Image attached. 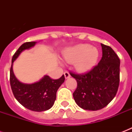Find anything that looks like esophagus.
Here are the masks:
<instances>
[{
	"label": "esophagus",
	"mask_w": 132,
	"mask_h": 132,
	"mask_svg": "<svg viewBox=\"0 0 132 132\" xmlns=\"http://www.w3.org/2000/svg\"><path fill=\"white\" fill-rule=\"evenodd\" d=\"M64 76H65V78L66 79H68V78H69V77H70V74H69V72H67V71H66V72H64Z\"/></svg>",
	"instance_id": "34e87169"
}]
</instances>
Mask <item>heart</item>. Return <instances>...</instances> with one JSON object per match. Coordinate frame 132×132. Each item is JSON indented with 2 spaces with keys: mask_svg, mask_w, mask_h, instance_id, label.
<instances>
[{
  "mask_svg": "<svg viewBox=\"0 0 132 132\" xmlns=\"http://www.w3.org/2000/svg\"><path fill=\"white\" fill-rule=\"evenodd\" d=\"M99 53L98 49L90 44H79L70 48L64 54V60L68 63H74L79 72H86L96 64Z\"/></svg>",
  "mask_w": 132,
  "mask_h": 132,
  "instance_id": "heart-1",
  "label": "heart"
}]
</instances>
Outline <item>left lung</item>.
<instances>
[{
    "label": "left lung",
    "instance_id": "obj_1",
    "mask_svg": "<svg viewBox=\"0 0 132 132\" xmlns=\"http://www.w3.org/2000/svg\"><path fill=\"white\" fill-rule=\"evenodd\" d=\"M102 57L89 71L77 74L70 71L77 83L73 98L79 106L86 110H98L111 102L117 93L120 82V60L114 50L101 44Z\"/></svg>",
    "mask_w": 132,
    "mask_h": 132
}]
</instances>
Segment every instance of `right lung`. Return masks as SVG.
I'll return each mask as SVG.
<instances>
[{
	"mask_svg": "<svg viewBox=\"0 0 132 132\" xmlns=\"http://www.w3.org/2000/svg\"><path fill=\"white\" fill-rule=\"evenodd\" d=\"M36 42H25L22 44L13 55L10 68V85L16 100L28 110L34 112H42L51 108L56 99L58 88L64 83L65 77L63 75L60 79H53L46 75L38 82L26 84L20 82L13 72V62L22 51L34 46Z\"/></svg>",
	"mask_w": 132,
	"mask_h": 132,
	"instance_id": "obj_1",
	"label": "right lung"
}]
</instances>
